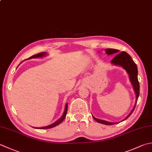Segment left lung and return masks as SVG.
Listing matches in <instances>:
<instances>
[{"label": "left lung", "instance_id": "1", "mask_svg": "<svg viewBox=\"0 0 152 152\" xmlns=\"http://www.w3.org/2000/svg\"><path fill=\"white\" fill-rule=\"evenodd\" d=\"M105 51L107 55H111L113 54H115V53H117L119 50L117 49H106L105 50ZM111 62L112 64L115 65V66H121L126 71V72L128 73V74H129L130 81L131 82V84L133 86L134 91V93L136 94V102H135L134 107V108L132 109L131 112L130 113L129 115L124 119V120H126V118H128L130 117V115H131L132 113V112L134 111V110L136 104L137 103L139 94H140V85H139V82L138 80L137 66H136L135 62L132 60L131 56L128 54L127 53L124 51L118 53V55H116L115 57L113 58V60L111 61ZM92 117H93L95 121H96L97 123L106 124V125H112V124H115L118 123V122L117 123H111V122L101 120V119H99V118H96L93 115H92Z\"/></svg>", "mask_w": 152, "mask_h": 152}]
</instances>
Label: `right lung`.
Here are the masks:
<instances>
[{
	"instance_id": "right-lung-1",
	"label": "right lung",
	"mask_w": 152,
	"mask_h": 152,
	"mask_svg": "<svg viewBox=\"0 0 152 152\" xmlns=\"http://www.w3.org/2000/svg\"><path fill=\"white\" fill-rule=\"evenodd\" d=\"M47 53L45 52H43V53H41L39 54H37V55H33L31 57H29L28 59H31V58H43L44 56H47ZM20 65V64H19ZM67 109H68V103H66V105H65V108H64V111L63 112V114L61 116V117L58 119L56 121H55V123H53V124H50V125L48 126H43V127H34V129H51L53 127H55L56 126L58 125L59 124L61 123H62L63 120L64 119L65 117H66V113H67Z\"/></svg>"
}]
</instances>
